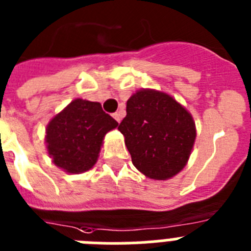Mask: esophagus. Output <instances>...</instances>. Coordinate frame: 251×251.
I'll use <instances>...</instances> for the list:
<instances>
[{"mask_svg": "<svg viewBox=\"0 0 251 251\" xmlns=\"http://www.w3.org/2000/svg\"><path fill=\"white\" fill-rule=\"evenodd\" d=\"M113 119L116 120V121L117 122H121V120H122V115L120 112H116V113H113Z\"/></svg>", "mask_w": 251, "mask_h": 251, "instance_id": "34e87169", "label": "esophagus"}]
</instances>
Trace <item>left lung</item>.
Instances as JSON below:
<instances>
[{"label":"left lung","instance_id":"obj_1","mask_svg":"<svg viewBox=\"0 0 251 251\" xmlns=\"http://www.w3.org/2000/svg\"><path fill=\"white\" fill-rule=\"evenodd\" d=\"M119 130L132 165L153 180L177 175L186 166L197 138L190 113L171 96L153 89L130 97Z\"/></svg>","mask_w":251,"mask_h":251}]
</instances>
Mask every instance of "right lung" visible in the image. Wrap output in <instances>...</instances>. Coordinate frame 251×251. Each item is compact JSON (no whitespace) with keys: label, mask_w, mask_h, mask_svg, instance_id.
Here are the masks:
<instances>
[{"label":"right lung","mask_w":251,"mask_h":251,"mask_svg":"<svg viewBox=\"0 0 251 251\" xmlns=\"http://www.w3.org/2000/svg\"><path fill=\"white\" fill-rule=\"evenodd\" d=\"M119 122L102 109L100 103L73 102L50 120L46 129L50 157L69 174H81L96 165L103 138Z\"/></svg>","instance_id":"1"}]
</instances>
